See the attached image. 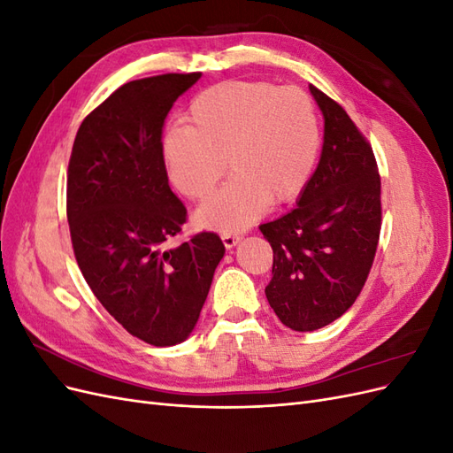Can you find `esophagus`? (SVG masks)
I'll return each mask as SVG.
<instances>
[{"instance_id":"esophagus-1","label":"esophagus","mask_w":453,"mask_h":453,"mask_svg":"<svg viewBox=\"0 0 453 453\" xmlns=\"http://www.w3.org/2000/svg\"><path fill=\"white\" fill-rule=\"evenodd\" d=\"M221 240H223L226 250H232V248H236L242 238H240V234H223Z\"/></svg>"}]
</instances>
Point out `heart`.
<instances>
[{
    "label": "heart",
    "mask_w": 453,
    "mask_h": 453,
    "mask_svg": "<svg viewBox=\"0 0 453 453\" xmlns=\"http://www.w3.org/2000/svg\"><path fill=\"white\" fill-rule=\"evenodd\" d=\"M187 127L162 140L172 185L202 200L232 177L195 213L200 228L234 234L272 203L293 202L318 164L321 128L310 96L265 81H225L202 90L187 109Z\"/></svg>",
    "instance_id": "obj_1"
}]
</instances>
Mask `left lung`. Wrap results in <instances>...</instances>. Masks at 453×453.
Segmentation results:
<instances>
[{
    "instance_id": "left-lung-1",
    "label": "left lung",
    "mask_w": 453,
    "mask_h": 453,
    "mask_svg": "<svg viewBox=\"0 0 453 453\" xmlns=\"http://www.w3.org/2000/svg\"><path fill=\"white\" fill-rule=\"evenodd\" d=\"M310 92L325 120L319 164L296 208L258 226L273 251L268 304L298 333L318 331L351 308L381 226L372 147L334 100L313 85Z\"/></svg>"
}]
</instances>
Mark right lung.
<instances>
[{
  "label": "right lung",
  "instance_id": "right-lung-1",
  "mask_svg": "<svg viewBox=\"0 0 453 453\" xmlns=\"http://www.w3.org/2000/svg\"><path fill=\"white\" fill-rule=\"evenodd\" d=\"M202 73L130 81L79 127L67 168V223L77 265L102 306L150 346L181 344L208 298L225 245L181 232L187 210L168 185L162 128Z\"/></svg>",
  "mask_w": 453,
  "mask_h": 453
}]
</instances>
